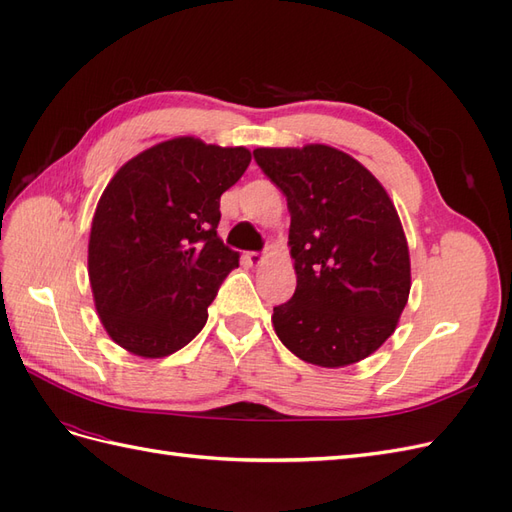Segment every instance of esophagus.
<instances>
[{"label": "esophagus", "instance_id": "34e87169", "mask_svg": "<svg viewBox=\"0 0 512 512\" xmlns=\"http://www.w3.org/2000/svg\"><path fill=\"white\" fill-rule=\"evenodd\" d=\"M245 262L250 267H258V265H262V262H265V256H262L260 252H247L245 254Z\"/></svg>", "mask_w": 512, "mask_h": 512}]
</instances>
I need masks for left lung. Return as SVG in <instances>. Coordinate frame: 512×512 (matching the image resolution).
I'll return each mask as SVG.
<instances>
[{
    "label": "left lung",
    "mask_w": 512,
    "mask_h": 512,
    "mask_svg": "<svg viewBox=\"0 0 512 512\" xmlns=\"http://www.w3.org/2000/svg\"><path fill=\"white\" fill-rule=\"evenodd\" d=\"M258 166L288 200L292 299L273 329L301 361L346 367L395 329L412 286L404 226L369 170L329 145L258 147Z\"/></svg>",
    "instance_id": "left-lung-1"
}]
</instances>
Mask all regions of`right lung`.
<instances>
[{
  "mask_svg": "<svg viewBox=\"0 0 512 512\" xmlns=\"http://www.w3.org/2000/svg\"><path fill=\"white\" fill-rule=\"evenodd\" d=\"M252 162L245 147L179 136L123 164L91 222L87 269L96 312L117 346L143 359L181 350L205 327L239 267L218 237L220 196Z\"/></svg>",
  "mask_w": 512,
  "mask_h": 512,
  "instance_id": "obj_1",
  "label": "right lung"
}]
</instances>
